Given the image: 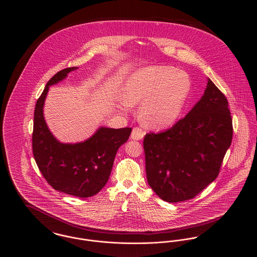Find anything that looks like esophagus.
<instances>
[{
  "label": "esophagus",
  "instance_id": "obj_1",
  "mask_svg": "<svg viewBox=\"0 0 257 257\" xmlns=\"http://www.w3.org/2000/svg\"><path fill=\"white\" fill-rule=\"evenodd\" d=\"M145 137V132L140 129V128H134L133 131H132V134H131V139L134 140V141H140L142 140L143 138Z\"/></svg>",
  "mask_w": 257,
  "mask_h": 257
}]
</instances>
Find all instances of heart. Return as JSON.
<instances>
[{"label":"heart","mask_w":257,"mask_h":257,"mask_svg":"<svg viewBox=\"0 0 257 257\" xmlns=\"http://www.w3.org/2000/svg\"><path fill=\"white\" fill-rule=\"evenodd\" d=\"M187 74L171 66L152 65L140 68L124 83L118 109L140 106L139 116L146 126L164 129L176 122L190 91Z\"/></svg>","instance_id":"heart-1"}]
</instances>
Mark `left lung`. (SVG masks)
Returning a JSON list of instances; mask_svg holds the SVG:
<instances>
[{
	"mask_svg": "<svg viewBox=\"0 0 257 257\" xmlns=\"http://www.w3.org/2000/svg\"><path fill=\"white\" fill-rule=\"evenodd\" d=\"M228 102L208 78L203 95L171 129L146 135L147 182L161 199H191L218 176L232 141Z\"/></svg>",
	"mask_w": 257,
	"mask_h": 257,
	"instance_id": "1",
	"label": "left lung"
}]
</instances>
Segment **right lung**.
I'll use <instances>...</instances> for the list:
<instances>
[{"label":"right lung","instance_id":"1","mask_svg":"<svg viewBox=\"0 0 257 257\" xmlns=\"http://www.w3.org/2000/svg\"><path fill=\"white\" fill-rule=\"evenodd\" d=\"M77 69L65 68L54 75L38 98L34 116L33 152L39 171L56 191L89 197L98 194L108 182L116 152L128 141L132 128L100 126L91 137L75 144L61 143L53 135L44 117L49 87Z\"/></svg>","mask_w":257,"mask_h":257}]
</instances>
